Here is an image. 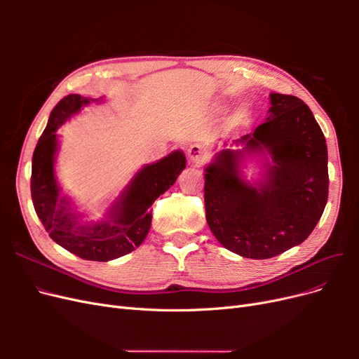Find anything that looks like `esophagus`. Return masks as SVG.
I'll return each instance as SVG.
<instances>
[{"label":"esophagus","mask_w":359,"mask_h":359,"mask_svg":"<svg viewBox=\"0 0 359 359\" xmlns=\"http://www.w3.org/2000/svg\"><path fill=\"white\" fill-rule=\"evenodd\" d=\"M187 157L193 165H202V163H205L206 158H208V153H206V149L202 145L193 144L187 149Z\"/></svg>","instance_id":"1"}]
</instances>
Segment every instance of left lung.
<instances>
[{"label": "left lung", "instance_id": "8db88e82", "mask_svg": "<svg viewBox=\"0 0 359 359\" xmlns=\"http://www.w3.org/2000/svg\"><path fill=\"white\" fill-rule=\"evenodd\" d=\"M265 121L233 140L205 166V211L224 248L250 259H269L306 241L328 201V149L309 106L271 93ZM226 145V144H224ZM261 161L255 182L242 169Z\"/></svg>", "mask_w": 359, "mask_h": 359}]
</instances>
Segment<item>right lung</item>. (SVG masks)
<instances>
[{
  "label": "right lung",
  "instance_id": "right-lung-1",
  "mask_svg": "<svg viewBox=\"0 0 359 359\" xmlns=\"http://www.w3.org/2000/svg\"><path fill=\"white\" fill-rule=\"evenodd\" d=\"M100 102L103 97L91 99L70 94L53 107L32 154L31 198L40 222L58 245L85 260L109 262L144 243L151 227V205L186 169V156L177 149L142 166L109 205L103 219L83 222L85 215L76 212L73 201L62 194L57 180V130L83 107Z\"/></svg>",
  "mask_w": 359,
  "mask_h": 359
}]
</instances>
